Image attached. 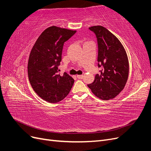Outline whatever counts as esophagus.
Segmentation results:
<instances>
[{
  "instance_id": "1",
  "label": "esophagus",
  "mask_w": 151,
  "mask_h": 151,
  "mask_svg": "<svg viewBox=\"0 0 151 151\" xmlns=\"http://www.w3.org/2000/svg\"><path fill=\"white\" fill-rule=\"evenodd\" d=\"M83 77H84L83 75H78V76H77V78L79 79H81L83 78Z\"/></svg>"
}]
</instances>
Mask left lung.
I'll list each match as a JSON object with an SVG mask.
<instances>
[{"label": "left lung", "instance_id": "left-lung-1", "mask_svg": "<svg viewBox=\"0 0 151 151\" xmlns=\"http://www.w3.org/2000/svg\"><path fill=\"white\" fill-rule=\"evenodd\" d=\"M89 29L97 39L98 66L101 70L88 86L99 99H113L124 88L129 76L126 52L116 36L104 27L94 26Z\"/></svg>", "mask_w": 151, "mask_h": 151}]
</instances>
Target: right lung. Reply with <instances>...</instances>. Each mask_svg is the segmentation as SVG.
<instances>
[{
    "label": "right lung",
    "mask_w": 151,
    "mask_h": 151,
    "mask_svg": "<svg viewBox=\"0 0 151 151\" xmlns=\"http://www.w3.org/2000/svg\"><path fill=\"white\" fill-rule=\"evenodd\" d=\"M56 26L40 35L32 48L28 63L29 83L35 92L49 103H57L69 93L74 80L66 72L60 75L63 44L76 33Z\"/></svg>",
    "instance_id": "1"
}]
</instances>
